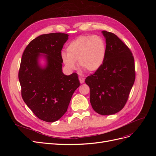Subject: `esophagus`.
<instances>
[{"mask_svg": "<svg viewBox=\"0 0 156 156\" xmlns=\"http://www.w3.org/2000/svg\"><path fill=\"white\" fill-rule=\"evenodd\" d=\"M79 81L81 84H83L84 82V79L83 77H79Z\"/></svg>", "mask_w": 156, "mask_h": 156, "instance_id": "obj_1", "label": "esophagus"}]
</instances>
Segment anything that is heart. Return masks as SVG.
I'll list each match as a JSON object with an SVG mask.
<instances>
[{
  "mask_svg": "<svg viewBox=\"0 0 156 156\" xmlns=\"http://www.w3.org/2000/svg\"><path fill=\"white\" fill-rule=\"evenodd\" d=\"M66 52L67 53H62L61 58L68 70L76 69V63L79 62L81 68L95 72L104 62L107 47L101 36L84 35L71 41L67 46Z\"/></svg>",
  "mask_w": 156,
  "mask_h": 156,
  "instance_id": "obj_1",
  "label": "heart"
}]
</instances>
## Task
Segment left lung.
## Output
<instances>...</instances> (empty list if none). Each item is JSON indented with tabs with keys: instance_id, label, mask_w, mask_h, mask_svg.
<instances>
[{
	"instance_id": "obj_1",
	"label": "left lung",
	"mask_w": 156,
	"mask_h": 156,
	"mask_svg": "<svg viewBox=\"0 0 156 156\" xmlns=\"http://www.w3.org/2000/svg\"><path fill=\"white\" fill-rule=\"evenodd\" d=\"M107 53L102 66L85 79L93 109L101 115L119 112L127 101L135 79L134 58L130 49L113 33L103 30Z\"/></svg>"
}]
</instances>
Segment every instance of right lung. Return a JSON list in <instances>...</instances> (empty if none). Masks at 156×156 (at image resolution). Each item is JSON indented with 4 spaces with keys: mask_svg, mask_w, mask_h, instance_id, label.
<instances>
[{
    "mask_svg": "<svg viewBox=\"0 0 156 156\" xmlns=\"http://www.w3.org/2000/svg\"><path fill=\"white\" fill-rule=\"evenodd\" d=\"M69 35L56 32L32 40L22 55L19 80L23 101L41 120L57 121L67 111L73 92L80 85L77 74L62 72L61 50ZM46 64L41 66L40 58Z\"/></svg>",
    "mask_w": 156,
    "mask_h": 156,
    "instance_id": "add662e5",
    "label": "right lung"
}]
</instances>
